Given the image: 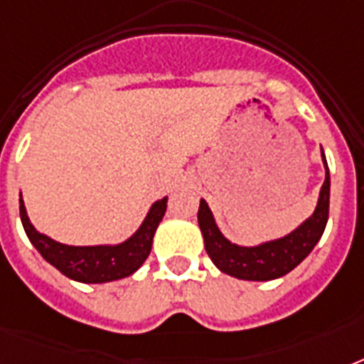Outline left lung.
<instances>
[{
  "mask_svg": "<svg viewBox=\"0 0 364 364\" xmlns=\"http://www.w3.org/2000/svg\"><path fill=\"white\" fill-rule=\"evenodd\" d=\"M325 181L314 213L299 227L282 238L268 240L257 245H240L221 232L213 211L204 198L200 200L198 225L204 236L205 251L213 264L228 276L247 282H270L294 270L311 253L321 240L328 221V200H331V173L321 147Z\"/></svg>",
  "mask_w": 364,
  "mask_h": 364,
  "instance_id": "obj_1",
  "label": "left lung"
}]
</instances>
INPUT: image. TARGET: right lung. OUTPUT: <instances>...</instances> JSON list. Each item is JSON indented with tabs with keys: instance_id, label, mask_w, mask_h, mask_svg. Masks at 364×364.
<instances>
[{
	"instance_id": "1",
	"label": "right lung",
	"mask_w": 364,
	"mask_h": 364,
	"mask_svg": "<svg viewBox=\"0 0 364 364\" xmlns=\"http://www.w3.org/2000/svg\"><path fill=\"white\" fill-rule=\"evenodd\" d=\"M18 204L20 221L26 236L48 264H53L56 270L73 282L109 283L132 276L145 262L153 247L154 232L166 213L168 196L151 204L145 219L130 238L119 243H98V245H68L56 242L31 225L22 193Z\"/></svg>"
}]
</instances>
